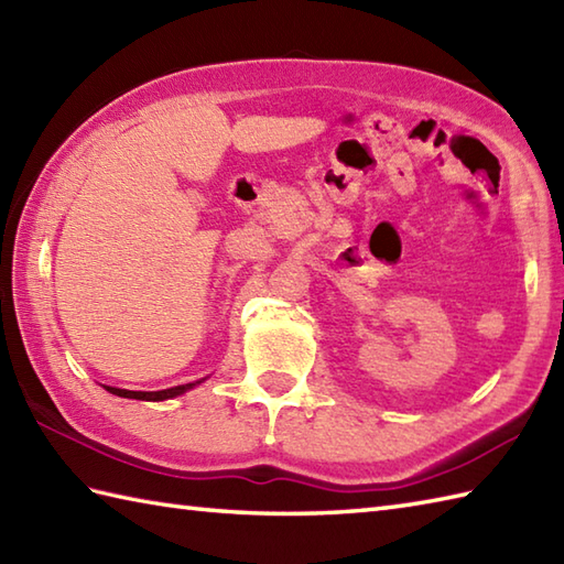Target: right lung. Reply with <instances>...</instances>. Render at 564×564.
Instances as JSON below:
<instances>
[{
    "mask_svg": "<svg viewBox=\"0 0 564 564\" xmlns=\"http://www.w3.org/2000/svg\"><path fill=\"white\" fill-rule=\"evenodd\" d=\"M200 382V380H198ZM196 382H186V386H176V388H166V390H158V392H140V390H121V388H109L111 394H118V398H128V400H148V402H160V400H172L176 394H184L186 390L194 388Z\"/></svg>",
    "mask_w": 564,
    "mask_h": 564,
    "instance_id": "right-lung-1",
    "label": "right lung"
}]
</instances>
